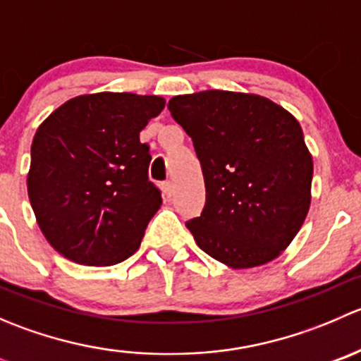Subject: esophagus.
<instances>
[{"mask_svg": "<svg viewBox=\"0 0 361 361\" xmlns=\"http://www.w3.org/2000/svg\"><path fill=\"white\" fill-rule=\"evenodd\" d=\"M162 190H164V194L167 195V197H171V195L174 194L173 181H164V183H162Z\"/></svg>", "mask_w": 361, "mask_h": 361, "instance_id": "obj_1", "label": "esophagus"}]
</instances>
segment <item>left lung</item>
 I'll return each instance as SVG.
<instances>
[{
    "mask_svg": "<svg viewBox=\"0 0 361 361\" xmlns=\"http://www.w3.org/2000/svg\"><path fill=\"white\" fill-rule=\"evenodd\" d=\"M194 141L206 204L187 221L202 251L232 269L264 265L300 231L312 157L297 118L257 94L204 90L167 103Z\"/></svg>",
    "mask_w": 361,
    "mask_h": 361,
    "instance_id": "1",
    "label": "left lung"
}]
</instances>
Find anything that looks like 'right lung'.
I'll list each match as a JSON object with an SVG mask.
<instances>
[{
    "instance_id": "obj_1",
    "label": "right lung",
    "mask_w": 361,
    "mask_h": 361,
    "mask_svg": "<svg viewBox=\"0 0 361 361\" xmlns=\"http://www.w3.org/2000/svg\"><path fill=\"white\" fill-rule=\"evenodd\" d=\"M159 96L97 92L69 99L35 134L27 194L52 248L82 265H115L141 245L162 204L140 141Z\"/></svg>"
}]
</instances>
